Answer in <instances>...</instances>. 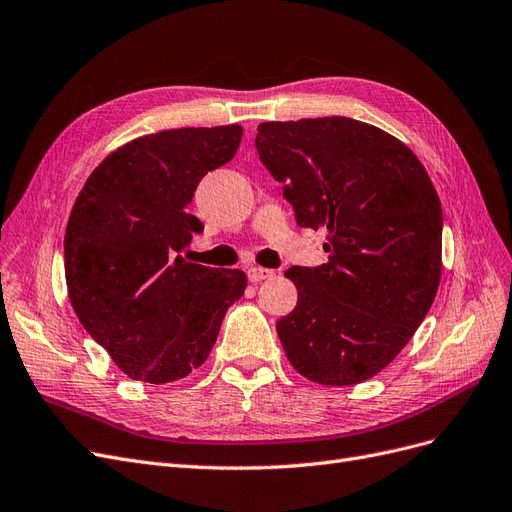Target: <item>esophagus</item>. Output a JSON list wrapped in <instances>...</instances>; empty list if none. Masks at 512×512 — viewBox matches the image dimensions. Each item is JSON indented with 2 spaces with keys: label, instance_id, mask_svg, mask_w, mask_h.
<instances>
[{
  "label": "esophagus",
  "instance_id": "34e87169",
  "mask_svg": "<svg viewBox=\"0 0 512 512\" xmlns=\"http://www.w3.org/2000/svg\"><path fill=\"white\" fill-rule=\"evenodd\" d=\"M246 276H249L251 282H261L266 278H272L274 276V270H268V268H259V266H251L249 270H246Z\"/></svg>",
  "mask_w": 512,
  "mask_h": 512
}]
</instances>
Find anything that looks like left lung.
<instances>
[{"mask_svg":"<svg viewBox=\"0 0 512 512\" xmlns=\"http://www.w3.org/2000/svg\"><path fill=\"white\" fill-rule=\"evenodd\" d=\"M255 147L297 225L329 232L327 263L285 272L299 297L276 323L280 344L310 382L361 384L407 346L437 295V189L405 143L352 118L263 122Z\"/></svg>","mask_w":512,"mask_h":512,"instance_id":"8db88e82","label":"left lung"}]
</instances>
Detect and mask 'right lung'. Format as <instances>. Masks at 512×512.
I'll return each instance as SVG.
<instances>
[{"label":"right lung","mask_w":512,"mask_h":512,"mask_svg":"<svg viewBox=\"0 0 512 512\" xmlns=\"http://www.w3.org/2000/svg\"><path fill=\"white\" fill-rule=\"evenodd\" d=\"M242 126L175 128L118 147L92 170L65 232L71 306L128 377L168 384L211 354L246 289L240 270L177 255L204 225L187 213L200 179L230 162Z\"/></svg>","instance_id":"obj_1"}]
</instances>
